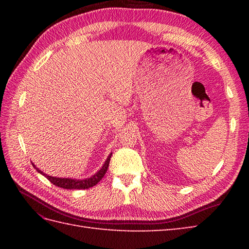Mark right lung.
<instances>
[{
	"mask_svg": "<svg viewBox=\"0 0 249 249\" xmlns=\"http://www.w3.org/2000/svg\"><path fill=\"white\" fill-rule=\"evenodd\" d=\"M111 155H112V153H110L109 156L107 157V160H106L105 163L103 165V167L100 168L96 173L93 174L92 177L87 178H81V179L80 178H71L51 177V176H48V174H46L41 170H39V169L37 168L35 165H33V167L36 169L37 172L40 173L41 176H44L46 178H48L52 184L55 185V186H57V187H62L65 189H88L89 187L95 186V185H96L100 181V179L104 178L106 172H107V170H108Z\"/></svg>",
	"mask_w": 249,
	"mask_h": 249,
	"instance_id": "1",
	"label": "right lung"
}]
</instances>
